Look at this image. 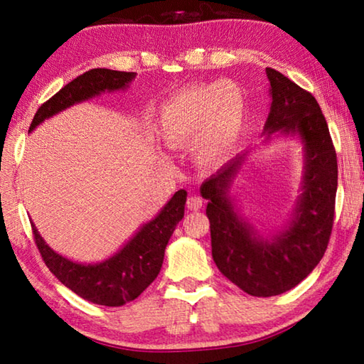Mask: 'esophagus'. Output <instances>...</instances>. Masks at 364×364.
Returning <instances> with one entry per match:
<instances>
[{
  "label": "esophagus",
  "instance_id": "34e87169",
  "mask_svg": "<svg viewBox=\"0 0 364 364\" xmlns=\"http://www.w3.org/2000/svg\"><path fill=\"white\" fill-rule=\"evenodd\" d=\"M202 204H204V200H202L199 196H191V197H188V200H186V207L189 208V210H194V212L199 210Z\"/></svg>",
  "mask_w": 364,
  "mask_h": 364
}]
</instances>
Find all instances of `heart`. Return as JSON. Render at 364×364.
Segmentation results:
<instances>
[{"label":"heart","instance_id":"b5f03b06","mask_svg":"<svg viewBox=\"0 0 364 364\" xmlns=\"http://www.w3.org/2000/svg\"><path fill=\"white\" fill-rule=\"evenodd\" d=\"M244 119V97L237 86L221 82L184 90L164 110L162 136L170 146L194 141L200 167H215L236 144Z\"/></svg>","mask_w":364,"mask_h":364}]
</instances>
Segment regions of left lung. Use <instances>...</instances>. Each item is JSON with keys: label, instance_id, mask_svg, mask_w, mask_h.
Wrapping results in <instances>:
<instances>
[{"label": "left lung", "instance_id": "obj_1", "mask_svg": "<svg viewBox=\"0 0 364 364\" xmlns=\"http://www.w3.org/2000/svg\"><path fill=\"white\" fill-rule=\"evenodd\" d=\"M267 75L273 101L264 132L299 133L306 152L304 194L292 223L267 241L237 218L228 191L241 170L242 156L200 186L208 200L213 262L232 284L254 297L291 291L315 269L328 249L337 193L336 147L315 96L271 67Z\"/></svg>", "mask_w": 364, "mask_h": 364}]
</instances>
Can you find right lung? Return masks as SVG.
Segmentation results:
<instances>
[{"label":"right lung","instance_id":"obj_1","mask_svg":"<svg viewBox=\"0 0 364 364\" xmlns=\"http://www.w3.org/2000/svg\"><path fill=\"white\" fill-rule=\"evenodd\" d=\"M134 77L133 72L91 69L67 83L36 110L28 132L48 117L72 104L88 100L102 91L125 88ZM186 191H176L156 218L144 225L119 254L97 264H80L51 250L32 223L33 241L49 271L80 297L96 305L120 306L139 297L157 278L164 263L165 247L176 225L184 215Z\"/></svg>","mask_w":364,"mask_h":364}]
</instances>
